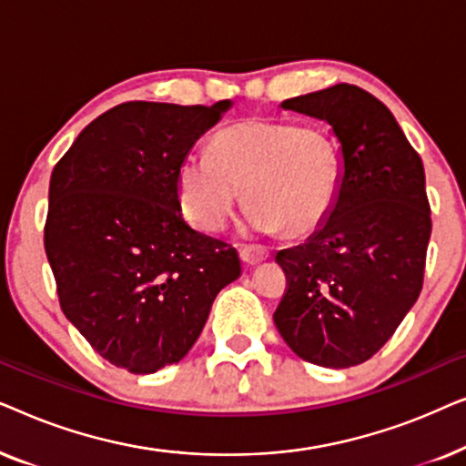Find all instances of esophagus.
I'll use <instances>...</instances> for the list:
<instances>
[{"instance_id": "obj_1", "label": "esophagus", "mask_w": 466, "mask_h": 466, "mask_svg": "<svg viewBox=\"0 0 466 466\" xmlns=\"http://www.w3.org/2000/svg\"><path fill=\"white\" fill-rule=\"evenodd\" d=\"M239 257L246 265H258V263H263V260L269 258V250L263 246H244L239 250Z\"/></svg>"}]
</instances>
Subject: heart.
Returning <instances> with one entry per match:
<instances>
[{
  "label": "heart",
  "mask_w": 466,
  "mask_h": 466,
  "mask_svg": "<svg viewBox=\"0 0 466 466\" xmlns=\"http://www.w3.org/2000/svg\"><path fill=\"white\" fill-rule=\"evenodd\" d=\"M341 188V150L327 127L248 118L222 129L212 152H190L177 169L182 214L220 231L241 193L244 227L254 233L305 235L322 227Z\"/></svg>",
  "instance_id": "heart-1"
}]
</instances>
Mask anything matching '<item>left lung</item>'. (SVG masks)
<instances>
[{"label": "left lung", "mask_w": 466, "mask_h": 466, "mask_svg": "<svg viewBox=\"0 0 466 466\" xmlns=\"http://www.w3.org/2000/svg\"><path fill=\"white\" fill-rule=\"evenodd\" d=\"M329 123L341 150L333 212L276 260L289 290L273 322L299 359L348 369L390 339L422 290L431 208L424 165L392 112L354 85L282 101Z\"/></svg>", "instance_id": "1"}]
</instances>
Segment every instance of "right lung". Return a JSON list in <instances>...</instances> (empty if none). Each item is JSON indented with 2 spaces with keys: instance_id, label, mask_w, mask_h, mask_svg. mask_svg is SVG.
<instances>
[{
  "instance_id": "obj_1",
  "label": "right lung",
  "mask_w": 466,
  "mask_h": 466,
  "mask_svg": "<svg viewBox=\"0 0 466 466\" xmlns=\"http://www.w3.org/2000/svg\"><path fill=\"white\" fill-rule=\"evenodd\" d=\"M231 101H127L55 165L44 248L61 309L95 352L146 375L180 362L239 254L182 218L177 169Z\"/></svg>"
}]
</instances>
